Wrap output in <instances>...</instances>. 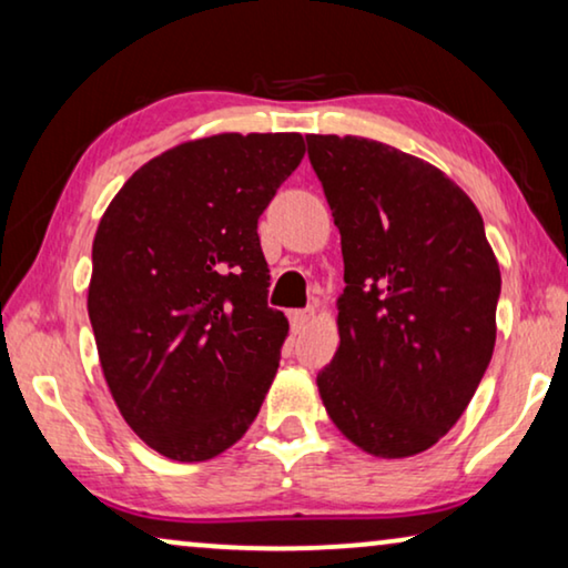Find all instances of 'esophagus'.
Here are the masks:
<instances>
[{"label": "esophagus", "instance_id": "1", "mask_svg": "<svg viewBox=\"0 0 568 568\" xmlns=\"http://www.w3.org/2000/svg\"><path fill=\"white\" fill-rule=\"evenodd\" d=\"M314 322V308H306V311H291V326L293 332H301L306 329V326Z\"/></svg>", "mask_w": 568, "mask_h": 568}]
</instances>
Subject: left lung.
Masks as SVG:
<instances>
[{
    "mask_svg": "<svg viewBox=\"0 0 568 568\" xmlns=\"http://www.w3.org/2000/svg\"><path fill=\"white\" fill-rule=\"evenodd\" d=\"M306 143L345 260L318 396L361 450L412 458L450 433L484 378L499 262L474 201L425 159L363 135Z\"/></svg>",
    "mask_w": 568,
    "mask_h": 568,
    "instance_id": "obj_1",
    "label": "left lung"
}]
</instances>
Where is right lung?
Returning a JSON list of instances; mask_svg holds the SVG:
<instances>
[{
  "mask_svg": "<svg viewBox=\"0 0 568 568\" xmlns=\"http://www.w3.org/2000/svg\"><path fill=\"white\" fill-rule=\"evenodd\" d=\"M301 133H215L139 166L102 213L87 311L110 394L149 447L211 460L242 440L281 365L257 219Z\"/></svg>",
  "mask_w": 568,
  "mask_h": 568,
  "instance_id": "right-lung-1",
  "label": "right lung"
}]
</instances>
